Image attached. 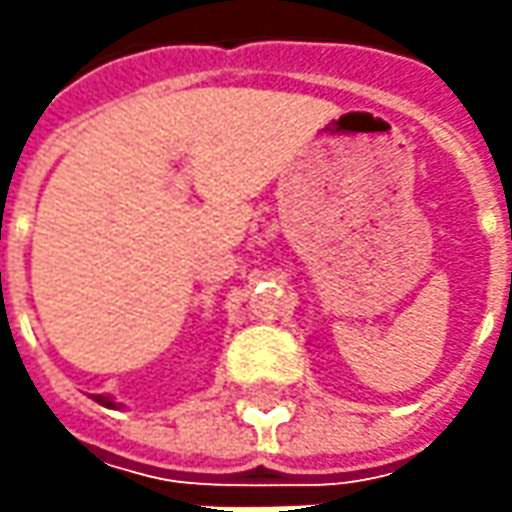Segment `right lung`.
Wrapping results in <instances>:
<instances>
[{"label": "right lung", "instance_id": "right-lung-1", "mask_svg": "<svg viewBox=\"0 0 512 512\" xmlns=\"http://www.w3.org/2000/svg\"><path fill=\"white\" fill-rule=\"evenodd\" d=\"M93 402H99L102 407H122V404L113 402V396H108V393H93Z\"/></svg>", "mask_w": 512, "mask_h": 512}]
</instances>
